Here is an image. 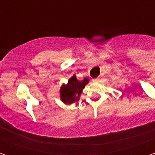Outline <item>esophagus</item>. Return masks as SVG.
Instances as JSON below:
<instances>
[{"instance_id":"1","label":"esophagus","mask_w":155,"mask_h":155,"mask_svg":"<svg viewBox=\"0 0 155 155\" xmlns=\"http://www.w3.org/2000/svg\"><path fill=\"white\" fill-rule=\"evenodd\" d=\"M99 81H100V79H99V78H95V79L93 80V81H94V82H98Z\"/></svg>"}]
</instances>
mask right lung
Wrapping results in <instances>:
<instances>
[{
	"label": "right lung",
	"mask_w": 155,
	"mask_h": 155,
	"mask_svg": "<svg viewBox=\"0 0 155 155\" xmlns=\"http://www.w3.org/2000/svg\"><path fill=\"white\" fill-rule=\"evenodd\" d=\"M89 78L85 77L82 81H78L76 75L73 74L68 81L67 84H63L60 89L61 101L64 104H71L80 100L84 86L89 83Z\"/></svg>",
	"instance_id": "1"
}]
</instances>
